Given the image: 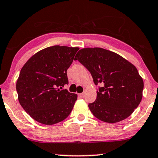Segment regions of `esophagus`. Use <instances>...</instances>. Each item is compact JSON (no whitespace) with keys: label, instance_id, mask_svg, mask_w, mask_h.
Here are the masks:
<instances>
[{"label":"esophagus","instance_id":"obj_1","mask_svg":"<svg viewBox=\"0 0 158 158\" xmlns=\"http://www.w3.org/2000/svg\"><path fill=\"white\" fill-rule=\"evenodd\" d=\"M78 95H79V97H80L83 98V97H84V93H81V94H78Z\"/></svg>","mask_w":158,"mask_h":158}]
</instances>
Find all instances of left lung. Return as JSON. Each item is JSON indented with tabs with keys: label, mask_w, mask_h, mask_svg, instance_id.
<instances>
[{
	"label": "left lung",
	"mask_w": 158,
	"mask_h": 158,
	"mask_svg": "<svg viewBox=\"0 0 158 158\" xmlns=\"http://www.w3.org/2000/svg\"><path fill=\"white\" fill-rule=\"evenodd\" d=\"M77 60L91 73L97 99L89 104L93 114L102 121L114 123L133 113L142 99L144 82L136 67L123 57L102 48H85L77 53Z\"/></svg>",
	"instance_id": "8db88e82"
}]
</instances>
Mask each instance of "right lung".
<instances>
[{
  "label": "right lung",
  "instance_id": "right-lung-1",
  "mask_svg": "<svg viewBox=\"0 0 158 158\" xmlns=\"http://www.w3.org/2000/svg\"><path fill=\"white\" fill-rule=\"evenodd\" d=\"M79 48L54 46L33 55L20 71L16 91L21 106L42 124L54 125L67 118L77 94L62 89L68 84L67 70Z\"/></svg>",
  "mask_w": 158,
  "mask_h": 158
}]
</instances>
